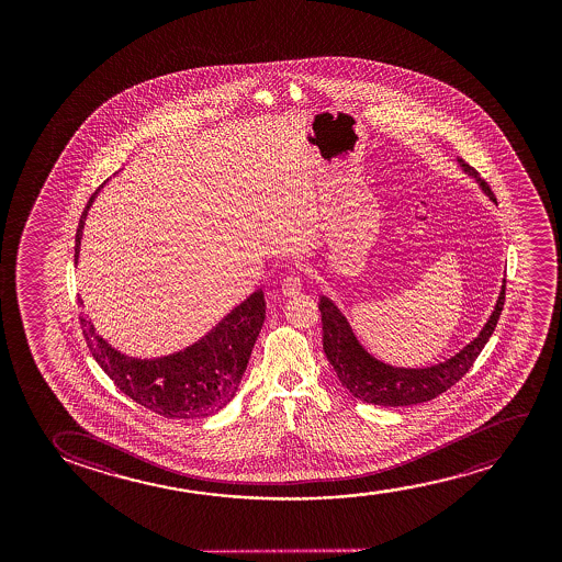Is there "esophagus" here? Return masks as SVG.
<instances>
[{"instance_id": "esophagus-1", "label": "esophagus", "mask_w": 562, "mask_h": 562, "mask_svg": "<svg viewBox=\"0 0 562 562\" xmlns=\"http://www.w3.org/2000/svg\"><path fill=\"white\" fill-rule=\"evenodd\" d=\"M301 292V278L300 274H290V277L284 278V282H282V293H284L285 297H293V295H297Z\"/></svg>"}]
</instances>
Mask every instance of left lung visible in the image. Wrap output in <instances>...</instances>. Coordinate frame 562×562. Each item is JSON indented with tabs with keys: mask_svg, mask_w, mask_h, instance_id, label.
<instances>
[{
	"mask_svg": "<svg viewBox=\"0 0 562 562\" xmlns=\"http://www.w3.org/2000/svg\"><path fill=\"white\" fill-rule=\"evenodd\" d=\"M459 165L467 175L476 180L490 200L497 201L487 182L480 178L469 162L459 159ZM503 305H505V280L501 285L499 300L495 303L492 316L474 341H470L469 346L446 362H439L428 369H397L367 353L355 338L346 316L341 315L339 308L323 295L318 308L323 315L324 353L336 370L341 385L347 387L357 400L372 403V405H382V407L418 405V403L436 400L469 372L477 355L487 344V339L492 338Z\"/></svg>",
	"mask_w": 562,
	"mask_h": 562,
	"instance_id": "8db88e82",
	"label": "left lung"
}]
</instances>
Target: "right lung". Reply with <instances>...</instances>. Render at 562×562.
Returning <instances> with one entry per match:
<instances>
[{"label": "right lung", "instance_id": "obj_1", "mask_svg": "<svg viewBox=\"0 0 562 562\" xmlns=\"http://www.w3.org/2000/svg\"><path fill=\"white\" fill-rule=\"evenodd\" d=\"M100 190L101 186L80 216L75 261L80 254L88 209ZM78 305L82 307V300H78ZM78 318L90 353L124 395L165 418H200L218 413L238 392L265 321V295L262 290L251 293L205 338L184 351L149 361L116 351L95 331L88 316L80 313Z\"/></svg>", "mask_w": 562, "mask_h": 562}]
</instances>
